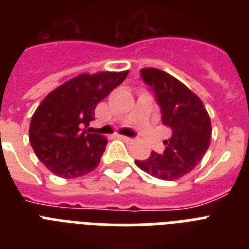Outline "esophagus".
<instances>
[{"mask_svg": "<svg viewBox=\"0 0 249 249\" xmlns=\"http://www.w3.org/2000/svg\"><path fill=\"white\" fill-rule=\"evenodd\" d=\"M117 138H120L121 141H124V142H126V143H129V142H133L132 138H129V137H125V136H120V134H117Z\"/></svg>", "mask_w": 249, "mask_h": 249, "instance_id": "34e87169", "label": "esophagus"}]
</instances>
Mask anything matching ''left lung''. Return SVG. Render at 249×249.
Here are the masks:
<instances>
[{"label":"left lung","instance_id":"left-lung-1","mask_svg":"<svg viewBox=\"0 0 249 249\" xmlns=\"http://www.w3.org/2000/svg\"><path fill=\"white\" fill-rule=\"evenodd\" d=\"M141 76L154 93L161 111V121L172 136L164 141L163 154L152 151L137 166L152 177L173 181L183 177L200 163L211 143V119L200 98L186 85L158 68H143Z\"/></svg>","mask_w":249,"mask_h":249}]
</instances>
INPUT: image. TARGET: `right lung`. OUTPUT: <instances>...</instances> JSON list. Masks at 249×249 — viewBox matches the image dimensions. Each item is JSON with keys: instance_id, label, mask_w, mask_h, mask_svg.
I'll use <instances>...</instances> for the list:
<instances>
[{"instance_id": "add662e5", "label": "right lung", "mask_w": 249, "mask_h": 249, "mask_svg": "<svg viewBox=\"0 0 249 249\" xmlns=\"http://www.w3.org/2000/svg\"><path fill=\"white\" fill-rule=\"evenodd\" d=\"M126 76L128 71L81 73L44 98L31 120L29 142L52 173L76 178L97 168L107 140L88 126L98 103Z\"/></svg>"}]
</instances>
